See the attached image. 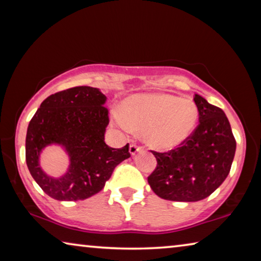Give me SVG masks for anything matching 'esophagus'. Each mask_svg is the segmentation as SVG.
<instances>
[{"mask_svg": "<svg viewBox=\"0 0 261 261\" xmlns=\"http://www.w3.org/2000/svg\"><path fill=\"white\" fill-rule=\"evenodd\" d=\"M140 151H141V148H140L139 146H137L136 144H131V145H130L129 152H130L131 155H135L136 153H138V152H140Z\"/></svg>", "mask_w": 261, "mask_h": 261, "instance_id": "obj_1", "label": "esophagus"}]
</instances>
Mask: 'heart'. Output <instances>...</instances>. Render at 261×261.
I'll return each mask as SVG.
<instances>
[{
    "label": "heart",
    "instance_id": "b5f03b06",
    "mask_svg": "<svg viewBox=\"0 0 261 261\" xmlns=\"http://www.w3.org/2000/svg\"><path fill=\"white\" fill-rule=\"evenodd\" d=\"M199 112L191 100L163 93L132 95L123 103L122 113H113V124L125 132H141L145 143L159 151L182 145L196 129Z\"/></svg>",
    "mask_w": 261,
    "mask_h": 261
}]
</instances>
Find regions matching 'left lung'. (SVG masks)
Returning <instances> with one entry per match:
<instances>
[{
  "label": "left lung",
  "instance_id": "8db88e82",
  "mask_svg": "<svg viewBox=\"0 0 261 261\" xmlns=\"http://www.w3.org/2000/svg\"><path fill=\"white\" fill-rule=\"evenodd\" d=\"M199 124L182 146L153 152L158 165L148 176L154 193L171 201H199L213 193L230 171L236 152L230 123L221 108L194 95Z\"/></svg>",
  "mask_w": 261,
  "mask_h": 261
}]
</instances>
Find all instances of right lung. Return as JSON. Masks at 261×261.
<instances>
[{"label":"right lung","mask_w":261,"mask_h":261,"mask_svg":"<svg viewBox=\"0 0 261 261\" xmlns=\"http://www.w3.org/2000/svg\"><path fill=\"white\" fill-rule=\"evenodd\" d=\"M107 96L99 88L77 86L57 92L42 101L30 121L25 141L26 165L48 196L61 201L87 199L103 189L115 167L130 158L129 144L112 148L105 143L109 124ZM64 148L69 167L60 178L40 166L43 149Z\"/></svg>","instance_id":"right-lung-1"}]
</instances>
